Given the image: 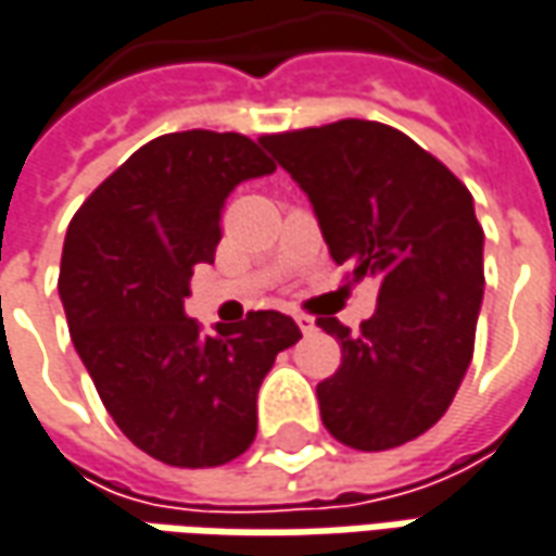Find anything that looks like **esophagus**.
<instances>
[{"label":"esophagus","mask_w":556,"mask_h":556,"mask_svg":"<svg viewBox=\"0 0 556 556\" xmlns=\"http://www.w3.org/2000/svg\"><path fill=\"white\" fill-rule=\"evenodd\" d=\"M295 323H298V329H301L304 336H314V332H316V319H314V316L298 314Z\"/></svg>","instance_id":"1"}]
</instances>
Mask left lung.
Wrapping results in <instances>:
<instances>
[{
  "instance_id": "1",
  "label": "left lung",
  "mask_w": 556,
  "mask_h": 556,
  "mask_svg": "<svg viewBox=\"0 0 556 556\" xmlns=\"http://www.w3.org/2000/svg\"><path fill=\"white\" fill-rule=\"evenodd\" d=\"M307 193L323 240L354 279H378L375 314L341 341V366L316 384L326 431L381 452L433 428L468 372L483 304V227L473 197L403 131L369 119L264 135Z\"/></svg>"
}]
</instances>
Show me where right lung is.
<instances>
[{
    "label": "right lung",
    "instance_id": "right-lung-1",
    "mask_svg": "<svg viewBox=\"0 0 556 556\" xmlns=\"http://www.w3.org/2000/svg\"><path fill=\"white\" fill-rule=\"evenodd\" d=\"M277 165L237 131H175L135 150L73 215L58 292L70 338L119 431L175 468L227 465L258 431V388L301 329L279 311L202 332L184 314L233 187Z\"/></svg>",
    "mask_w": 556,
    "mask_h": 556
}]
</instances>
